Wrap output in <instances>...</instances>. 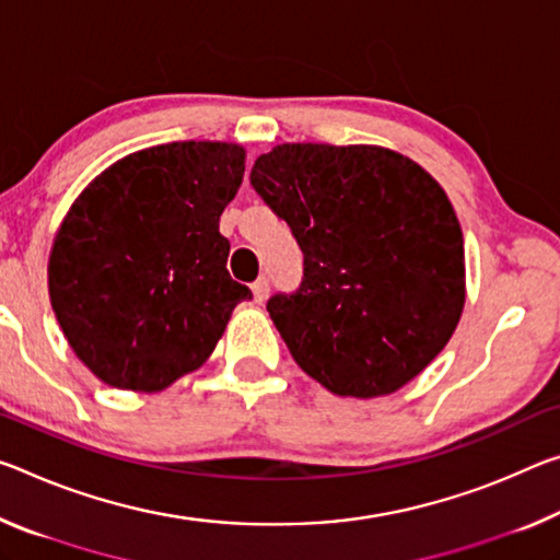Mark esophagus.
I'll return each mask as SVG.
<instances>
[{"label": "esophagus", "mask_w": 560, "mask_h": 560, "mask_svg": "<svg viewBox=\"0 0 560 560\" xmlns=\"http://www.w3.org/2000/svg\"><path fill=\"white\" fill-rule=\"evenodd\" d=\"M252 294H254L256 304H264V301L269 299V281H266V279L254 281V283H252Z\"/></svg>", "instance_id": "obj_1"}]
</instances>
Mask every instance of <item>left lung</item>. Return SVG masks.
<instances>
[{
    "instance_id": "obj_1",
    "label": "left lung",
    "mask_w": 560,
    "mask_h": 560,
    "mask_svg": "<svg viewBox=\"0 0 560 560\" xmlns=\"http://www.w3.org/2000/svg\"><path fill=\"white\" fill-rule=\"evenodd\" d=\"M252 186L304 252L299 289L266 304L299 366L357 398L419 376L466 301L464 234L439 182L384 147L279 144Z\"/></svg>"
}]
</instances>
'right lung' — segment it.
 <instances>
[{
    "label": "right lung",
    "instance_id": "add662e5",
    "mask_svg": "<svg viewBox=\"0 0 560 560\" xmlns=\"http://www.w3.org/2000/svg\"><path fill=\"white\" fill-rule=\"evenodd\" d=\"M226 141H172L114 162L79 194L49 254V299L79 361L154 394L211 357L236 304L219 217L244 179Z\"/></svg>",
    "mask_w": 560,
    "mask_h": 560
}]
</instances>
